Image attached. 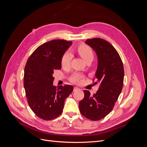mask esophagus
<instances>
[{"instance_id": "1", "label": "esophagus", "mask_w": 147, "mask_h": 147, "mask_svg": "<svg viewBox=\"0 0 147 147\" xmlns=\"http://www.w3.org/2000/svg\"><path fill=\"white\" fill-rule=\"evenodd\" d=\"M77 90H80V89L79 88H77V87H74V91H76Z\"/></svg>"}]
</instances>
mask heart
<instances>
[{
	"mask_svg": "<svg viewBox=\"0 0 147 147\" xmlns=\"http://www.w3.org/2000/svg\"><path fill=\"white\" fill-rule=\"evenodd\" d=\"M78 51L79 54L83 57V58L86 61L90 58H92L93 53L91 48L86 45H82L78 47ZM72 54L70 51H66L61 57V65L63 67H68L70 63L71 59H72ZM84 80V75L80 73H75L72 75L70 78V81L75 84H80L83 82Z\"/></svg>",
	"mask_w": 147,
	"mask_h": 147,
	"instance_id": "b5f03b06",
	"label": "heart"
}]
</instances>
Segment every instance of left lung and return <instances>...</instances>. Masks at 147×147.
I'll return each mask as SVG.
<instances>
[{
	"mask_svg": "<svg viewBox=\"0 0 147 147\" xmlns=\"http://www.w3.org/2000/svg\"><path fill=\"white\" fill-rule=\"evenodd\" d=\"M94 50L98 57L96 72L97 82L100 85L97 91L91 95L83 90L84 97L79 102L80 111L83 116L92 121L105 117L114 107L122 91L124 67L117 51L111 44L100 38L88 39L85 42Z\"/></svg>",
	"mask_w": 147,
	"mask_h": 147,
	"instance_id": "left-lung-1",
	"label": "left lung"
}]
</instances>
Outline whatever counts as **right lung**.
<instances>
[{
  "mask_svg": "<svg viewBox=\"0 0 147 147\" xmlns=\"http://www.w3.org/2000/svg\"><path fill=\"white\" fill-rule=\"evenodd\" d=\"M72 42L56 39L40 45L28 58L24 87L30 108L43 120L56 118L63 112L65 99L73 91L69 84L53 85L54 70L61 68V57Z\"/></svg>",
  "mask_w": 147,
  "mask_h": 147,
  "instance_id": "right-lung-1",
  "label": "right lung"
}]
</instances>
